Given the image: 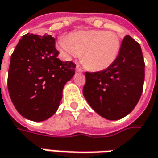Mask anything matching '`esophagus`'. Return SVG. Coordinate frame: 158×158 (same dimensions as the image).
I'll use <instances>...</instances> for the list:
<instances>
[{"instance_id":"obj_1","label":"esophagus","mask_w":158,"mask_h":158,"mask_svg":"<svg viewBox=\"0 0 158 158\" xmlns=\"http://www.w3.org/2000/svg\"><path fill=\"white\" fill-rule=\"evenodd\" d=\"M76 71H77V72H83V69L81 68L79 65H77V66H76Z\"/></svg>"}]
</instances>
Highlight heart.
Instances as JSON below:
<instances>
[{
    "label": "heart",
    "mask_w": 158,
    "mask_h": 158,
    "mask_svg": "<svg viewBox=\"0 0 158 158\" xmlns=\"http://www.w3.org/2000/svg\"><path fill=\"white\" fill-rule=\"evenodd\" d=\"M58 47L68 57H77L81 54V59L87 68L101 71L116 60L121 40L113 31L84 30L61 37Z\"/></svg>",
    "instance_id": "1"
}]
</instances>
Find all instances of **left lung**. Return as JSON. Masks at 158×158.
Instances as JSON below:
<instances>
[{"instance_id": "1", "label": "left lung", "mask_w": 158, "mask_h": 158, "mask_svg": "<svg viewBox=\"0 0 158 158\" xmlns=\"http://www.w3.org/2000/svg\"><path fill=\"white\" fill-rule=\"evenodd\" d=\"M144 66L140 44L130 35H125L116 60L109 67L85 72V100L98 114L107 120L128 115L142 95Z\"/></svg>"}]
</instances>
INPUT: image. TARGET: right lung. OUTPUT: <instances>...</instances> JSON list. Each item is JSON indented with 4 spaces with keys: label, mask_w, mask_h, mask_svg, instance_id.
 I'll return each instance as SVG.
<instances>
[{
    "label": "right lung",
    "mask_w": 158,
    "mask_h": 158,
    "mask_svg": "<svg viewBox=\"0 0 158 158\" xmlns=\"http://www.w3.org/2000/svg\"><path fill=\"white\" fill-rule=\"evenodd\" d=\"M51 35L26 34L11 55L8 89L21 115L42 122L53 115L62 99L63 88L75 73V64L57 58Z\"/></svg>",
    "instance_id": "obj_1"
}]
</instances>
